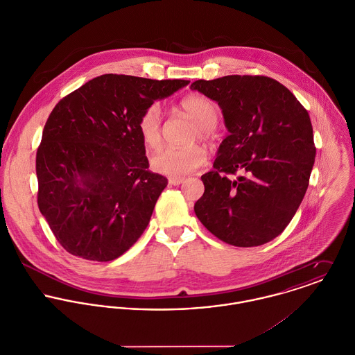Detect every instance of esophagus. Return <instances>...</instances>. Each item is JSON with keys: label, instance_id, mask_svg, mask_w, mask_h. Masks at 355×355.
I'll list each match as a JSON object with an SVG mask.
<instances>
[{"label": "esophagus", "instance_id": "1", "mask_svg": "<svg viewBox=\"0 0 355 355\" xmlns=\"http://www.w3.org/2000/svg\"><path fill=\"white\" fill-rule=\"evenodd\" d=\"M168 182H169V184H172V186H179V184H182V183L184 182V179H183V178H169Z\"/></svg>", "mask_w": 355, "mask_h": 355}]
</instances>
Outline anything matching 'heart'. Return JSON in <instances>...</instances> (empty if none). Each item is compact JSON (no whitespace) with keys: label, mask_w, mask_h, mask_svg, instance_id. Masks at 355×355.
Returning a JSON list of instances; mask_svg holds the SVG:
<instances>
[{"label":"heart","mask_w":355,"mask_h":355,"mask_svg":"<svg viewBox=\"0 0 355 355\" xmlns=\"http://www.w3.org/2000/svg\"><path fill=\"white\" fill-rule=\"evenodd\" d=\"M180 107L187 113L196 123L194 139L207 141L213 128L218 120L217 105L202 94H191L183 98ZM161 128H162V112L157 103L150 105L139 117L138 131L142 142L149 149H157L161 145ZM206 150L200 145H194L184 149L165 148L152 157V168L164 175L169 176H184L200 168L206 161Z\"/></svg>","instance_id":"obj_1"}]
</instances>
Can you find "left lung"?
<instances>
[{"label":"left lung","mask_w":355,"mask_h":355,"mask_svg":"<svg viewBox=\"0 0 355 355\" xmlns=\"http://www.w3.org/2000/svg\"><path fill=\"white\" fill-rule=\"evenodd\" d=\"M221 107L230 135L213 171L201 176L205 193L194 205L200 221L220 241L253 248L279 236L304 200L315 148L307 110L268 76L228 75L196 80ZM241 171L235 181L227 176Z\"/></svg>","instance_id":"1"}]
</instances>
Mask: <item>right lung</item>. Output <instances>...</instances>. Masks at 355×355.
Masks as SVG:
<instances>
[{
	"label": "right lung",
	"instance_id": "obj_1",
	"mask_svg": "<svg viewBox=\"0 0 355 355\" xmlns=\"http://www.w3.org/2000/svg\"><path fill=\"white\" fill-rule=\"evenodd\" d=\"M189 83L106 73L54 106L37 150L38 207L68 253L106 262L141 238L168 180L149 171L138 121Z\"/></svg>",
	"mask_w": 355,
	"mask_h": 355
}]
</instances>
